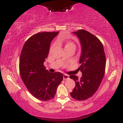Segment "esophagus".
<instances>
[{
	"instance_id": "obj_1",
	"label": "esophagus",
	"mask_w": 123,
	"mask_h": 123,
	"mask_svg": "<svg viewBox=\"0 0 123 123\" xmlns=\"http://www.w3.org/2000/svg\"><path fill=\"white\" fill-rule=\"evenodd\" d=\"M69 78V75L67 74H64L63 75V79L64 80H67Z\"/></svg>"
}]
</instances>
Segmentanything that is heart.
<instances>
[{
	"label": "heart",
	"mask_w": 123,
	"mask_h": 123,
	"mask_svg": "<svg viewBox=\"0 0 123 123\" xmlns=\"http://www.w3.org/2000/svg\"><path fill=\"white\" fill-rule=\"evenodd\" d=\"M74 46V44L72 43V42H70V41H67L65 43V48H67V47H69V46ZM55 46V43L54 44H53V46H51V50H53L54 48V47Z\"/></svg>",
	"instance_id": "1"
}]
</instances>
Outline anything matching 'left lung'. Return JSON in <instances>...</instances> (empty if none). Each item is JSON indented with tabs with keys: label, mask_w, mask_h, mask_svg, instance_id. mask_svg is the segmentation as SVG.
Masks as SVG:
<instances>
[{
	"label": "left lung",
	"mask_w": 123,
	"mask_h": 123,
	"mask_svg": "<svg viewBox=\"0 0 123 123\" xmlns=\"http://www.w3.org/2000/svg\"><path fill=\"white\" fill-rule=\"evenodd\" d=\"M80 40L81 53L79 67L82 75L69 78L74 80L75 86L70 94L77 100H85L91 97L98 90L104 76L106 57L104 46L98 38L89 32L80 30L73 32Z\"/></svg>",
	"instance_id": "1"
}]
</instances>
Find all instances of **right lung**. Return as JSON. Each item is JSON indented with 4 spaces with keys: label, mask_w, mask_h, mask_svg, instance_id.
<instances>
[{
    "label": "right lung",
    "mask_w": 123,
    "mask_h": 123,
    "mask_svg": "<svg viewBox=\"0 0 123 123\" xmlns=\"http://www.w3.org/2000/svg\"><path fill=\"white\" fill-rule=\"evenodd\" d=\"M58 33L59 32H43L33 35L23 45L20 56L22 80L30 93L42 101L54 98L63 79L62 73H50L43 65L51 42Z\"/></svg>",
    "instance_id": "right-lung-1"
}]
</instances>
